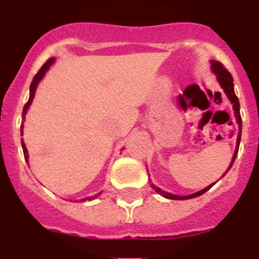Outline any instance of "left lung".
I'll use <instances>...</instances> for the list:
<instances>
[{
  "label": "left lung",
  "instance_id": "8db88e82",
  "mask_svg": "<svg viewBox=\"0 0 259 259\" xmlns=\"http://www.w3.org/2000/svg\"><path fill=\"white\" fill-rule=\"evenodd\" d=\"M211 70H212V72H214V74L217 75V77H218L219 84H221L222 88L224 89V92H226L227 97L230 98V101L232 102L233 110H235V116H236L237 124H239V130H240L239 135H237V148H236V150H235V154H233L232 162H231L230 167H228V170H230L231 166H232L233 162H235V159H236L237 152H239L240 139H241V115H240L239 98H237V96L235 95V91H233V77H232V75H231L230 72H228L227 68L224 67V66L222 65V63L219 61H211ZM227 171H226V172H227ZM214 184H215V183H212V184H210L209 187H206V188H203L202 191L197 192V193H194V194H189V196H176V194L167 193V192L162 191L161 188H158L157 185H154V184H152V188L154 189V191L157 192V193H159V194H161V196H163V197H166V198H170V200H188V198L198 197V196L203 194V193H205V192L209 191V189L211 188V187Z\"/></svg>",
  "mask_w": 259,
  "mask_h": 259
}]
</instances>
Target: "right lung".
I'll return each instance as SVG.
<instances>
[{
  "mask_svg": "<svg viewBox=\"0 0 259 259\" xmlns=\"http://www.w3.org/2000/svg\"><path fill=\"white\" fill-rule=\"evenodd\" d=\"M53 62H54V58L48 59V61L45 62L44 65H42V67H41L40 70L37 71V74L35 75L33 80H32L31 87H29V98H28V101H27V104L24 105V107H23V113H22L23 120H24V118H26L27 110H28V107H29V105H31L32 100H33V96H35V91H36V87H37L38 81H40V80L42 79V76H44V75H45V72H47V71L49 70V67H50V66H52ZM20 132H22V135H23V124L20 125ZM22 148H23V153H24V158H26V161H28V152H27V148H26V145H24V143H23V141H22ZM96 197H97V194H96V196H92V197L83 198V200H81V201L93 200V198H96Z\"/></svg>",
  "mask_w": 259,
  "mask_h": 259,
  "instance_id": "right-lung-1",
  "label": "right lung"
}]
</instances>
